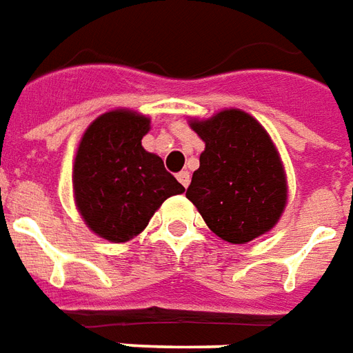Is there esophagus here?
Listing matches in <instances>:
<instances>
[{
	"label": "esophagus",
	"instance_id": "34e87169",
	"mask_svg": "<svg viewBox=\"0 0 353 353\" xmlns=\"http://www.w3.org/2000/svg\"><path fill=\"white\" fill-rule=\"evenodd\" d=\"M177 181H179V183L183 185V187H189V181H190V174L189 172H179V174H177Z\"/></svg>",
	"mask_w": 353,
	"mask_h": 353
}]
</instances>
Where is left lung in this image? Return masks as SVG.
I'll return each mask as SVG.
<instances>
[{
    "mask_svg": "<svg viewBox=\"0 0 353 353\" xmlns=\"http://www.w3.org/2000/svg\"><path fill=\"white\" fill-rule=\"evenodd\" d=\"M190 127L205 150L187 198L205 224L228 243L270 232L286 203L283 163L270 134L241 110H224Z\"/></svg>",
    "mask_w": 353,
    "mask_h": 353,
    "instance_id": "obj_1",
    "label": "left lung"
}]
</instances>
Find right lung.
Returning a JSON list of instances; mask_svg holds the SVG:
<instances>
[{
	"instance_id": "obj_1",
	"label": "right lung",
	"mask_w": 353,
	"mask_h": 353,
	"mask_svg": "<svg viewBox=\"0 0 353 353\" xmlns=\"http://www.w3.org/2000/svg\"><path fill=\"white\" fill-rule=\"evenodd\" d=\"M150 119L129 110L97 117L85 130L72 172L77 205L95 234L114 243L138 236L161 203L185 187L161 157L142 148Z\"/></svg>"
}]
</instances>
